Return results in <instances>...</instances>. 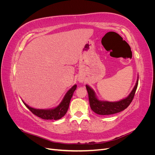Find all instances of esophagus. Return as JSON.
Wrapping results in <instances>:
<instances>
[{"instance_id":"1","label":"esophagus","mask_w":155,"mask_h":155,"mask_svg":"<svg viewBox=\"0 0 155 155\" xmlns=\"http://www.w3.org/2000/svg\"><path fill=\"white\" fill-rule=\"evenodd\" d=\"M81 81V80H80V81Z\"/></svg>"}]
</instances>
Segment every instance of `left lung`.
Segmentation results:
<instances>
[{
  "label": "left lung",
  "instance_id": "1",
  "mask_svg": "<svg viewBox=\"0 0 155 155\" xmlns=\"http://www.w3.org/2000/svg\"><path fill=\"white\" fill-rule=\"evenodd\" d=\"M138 79H137L136 85L134 86L132 92L130 93V94L125 99L116 102L103 101L99 100L96 97L94 91L90 87L86 85L91 109L95 113L100 115L114 114L125 110L126 108L129 107L133 100L138 87Z\"/></svg>",
  "mask_w": 155,
  "mask_h": 155
}]
</instances>
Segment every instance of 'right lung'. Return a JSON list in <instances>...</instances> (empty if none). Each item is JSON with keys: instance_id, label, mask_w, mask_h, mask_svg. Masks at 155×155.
I'll return each instance as SVG.
<instances>
[{"instance_id": "add662e5", "label": "right lung", "mask_w": 155, "mask_h": 155, "mask_svg": "<svg viewBox=\"0 0 155 155\" xmlns=\"http://www.w3.org/2000/svg\"><path fill=\"white\" fill-rule=\"evenodd\" d=\"M77 85H74L70 90L67 92L66 95L64 96L61 103L57 107L52 109H36L34 108L29 107L25 103L24 104L28 109L33 114L43 120H57L61 118L65 115L68 109L70 100L73 96L74 91H76Z\"/></svg>"}]
</instances>
